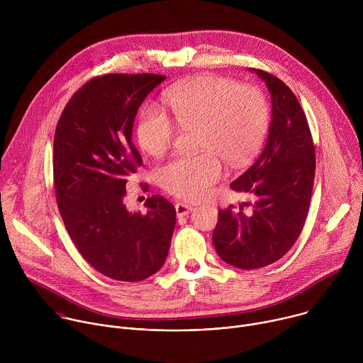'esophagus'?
I'll return each instance as SVG.
<instances>
[{
	"label": "esophagus",
	"instance_id": "34e87169",
	"mask_svg": "<svg viewBox=\"0 0 363 363\" xmlns=\"http://www.w3.org/2000/svg\"><path fill=\"white\" fill-rule=\"evenodd\" d=\"M175 210H177V216H178V217H184V216H188V214L192 211V206L188 205V203L178 202V203L175 205Z\"/></svg>",
	"mask_w": 363,
	"mask_h": 363
}]
</instances>
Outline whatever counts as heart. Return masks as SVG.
Returning <instances> with one entry per match:
<instances>
[{
	"mask_svg": "<svg viewBox=\"0 0 363 363\" xmlns=\"http://www.w3.org/2000/svg\"><path fill=\"white\" fill-rule=\"evenodd\" d=\"M164 101L175 122L198 125L199 153L181 155L160 169L162 188L182 199H199L221 178L224 160L230 167L247 165L262 147L270 125L266 94L252 84H238L220 76H198L168 89ZM177 128L158 106L145 105L136 138L149 155H162L174 142Z\"/></svg>",
	"mask_w": 363,
	"mask_h": 363,
	"instance_id": "1",
	"label": "heart"
}]
</instances>
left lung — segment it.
Masks as SVG:
<instances>
[{
  "label": "left lung",
  "mask_w": 363,
  "mask_h": 363,
  "mask_svg": "<svg viewBox=\"0 0 363 363\" xmlns=\"http://www.w3.org/2000/svg\"><path fill=\"white\" fill-rule=\"evenodd\" d=\"M252 72L272 93L273 119L260 158L231 184L252 195V213L233 205L220 210L213 234L218 255L242 270L276 263L293 247L307 218L316 171L313 138L297 97L279 77Z\"/></svg>",
  "instance_id": "8db88e82"
}]
</instances>
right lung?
<instances>
[{"mask_svg":"<svg viewBox=\"0 0 363 363\" xmlns=\"http://www.w3.org/2000/svg\"><path fill=\"white\" fill-rule=\"evenodd\" d=\"M164 74L93 77L69 100L55 133L53 181L65 227L84 260L103 276L140 281L165 263L175 206L161 195L146 214L129 213V177L143 165L132 142L133 121Z\"/></svg>","mask_w":363,"mask_h":363,"instance_id":"1","label":"right lung"}]
</instances>
